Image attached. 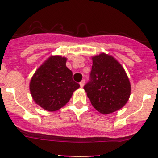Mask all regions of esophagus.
Wrapping results in <instances>:
<instances>
[{
    "instance_id": "esophagus-1",
    "label": "esophagus",
    "mask_w": 158,
    "mask_h": 158,
    "mask_svg": "<svg viewBox=\"0 0 158 158\" xmlns=\"http://www.w3.org/2000/svg\"><path fill=\"white\" fill-rule=\"evenodd\" d=\"M85 80H82L80 82V86H81V87L83 88V86L85 85Z\"/></svg>"
}]
</instances>
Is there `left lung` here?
<instances>
[{"label":"left lung","instance_id":"obj_1","mask_svg":"<svg viewBox=\"0 0 158 158\" xmlns=\"http://www.w3.org/2000/svg\"><path fill=\"white\" fill-rule=\"evenodd\" d=\"M89 81L84 86L91 104L107 115L119 110L131 96V84L121 64L104 53L92 58Z\"/></svg>","mask_w":158,"mask_h":158}]
</instances>
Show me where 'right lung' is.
Wrapping results in <instances>:
<instances>
[{
  "mask_svg": "<svg viewBox=\"0 0 158 158\" xmlns=\"http://www.w3.org/2000/svg\"><path fill=\"white\" fill-rule=\"evenodd\" d=\"M66 58L51 56L38 68L30 82L32 98L48 111L65 106L80 85L73 80V73L65 65Z\"/></svg>",
  "mask_w": 158,
  "mask_h": 158,
  "instance_id": "right-lung-1",
  "label": "right lung"
}]
</instances>
